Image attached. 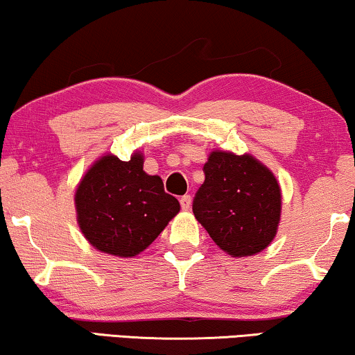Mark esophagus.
Segmentation results:
<instances>
[{
    "label": "esophagus",
    "mask_w": 355,
    "mask_h": 355,
    "mask_svg": "<svg viewBox=\"0 0 355 355\" xmlns=\"http://www.w3.org/2000/svg\"><path fill=\"white\" fill-rule=\"evenodd\" d=\"M179 202H181V208L184 209V211H187V209H190V205H192V198H190V195H184Z\"/></svg>",
    "instance_id": "34e87169"
}]
</instances>
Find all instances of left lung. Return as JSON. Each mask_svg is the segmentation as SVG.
<instances>
[{
    "mask_svg": "<svg viewBox=\"0 0 355 355\" xmlns=\"http://www.w3.org/2000/svg\"><path fill=\"white\" fill-rule=\"evenodd\" d=\"M203 173L192 209L214 243L235 258L267 248L282 211L280 186L270 169L248 153L214 150Z\"/></svg>",
    "mask_w": 355,
    "mask_h": 355,
    "instance_id": "1",
    "label": "left lung"
}]
</instances>
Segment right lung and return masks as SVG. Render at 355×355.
<instances>
[{
	"label": "right lung",
	"mask_w": 355,
	"mask_h": 355,
	"mask_svg": "<svg viewBox=\"0 0 355 355\" xmlns=\"http://www.w3.org/2000/svg\"><path fill=\"white\" fill-rule=\"evenodd\" d=\"M142 153L131 160L104 155L92 165L75 193L76 219L89 243L104 253L131 258L155 240L179 213L162 178L144 171Z\"/></svg>",
	"instance_id": "1"
}]
</instances>
